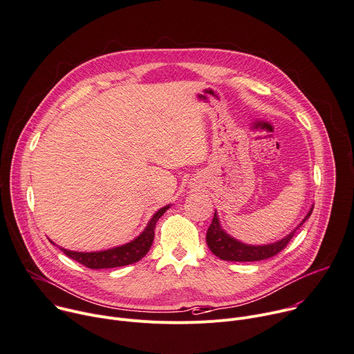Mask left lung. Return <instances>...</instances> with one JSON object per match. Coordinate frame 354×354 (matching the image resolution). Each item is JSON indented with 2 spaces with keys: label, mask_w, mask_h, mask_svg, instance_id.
Returning <instances> with one entry per match:
<instances>
[{
  "label": "left lung",
  "mask_w": 354,
  "mask_h": 354,
  "mask_svg": "<svg viewBox=\"0 0 354 354\" xmlns=\"http://www.w3.org/2000/svg\"><path fill=\"white\" fill-rule=\"evenodd\" d=\"M313 207H310V210L308 212V214L305 216V218L299 223V226L289 233L286 237H283L282 240H278L275 243L271 244H266V245H250V244H244L239 240H236L234 237L229 236L226 232H224L220 226V221L217 217V213L214 212L212 224L207 229L206 233V243L210 248V251L218 257L220 260L224 261H261V260H267L271 259V257L277 255L281 250H283L286 247V244L289 243L295 234V232L302 226V224L308 220V217L312 214Z\"/></svg>",
  "instance_id": "8db88e82"
}]
</instances>
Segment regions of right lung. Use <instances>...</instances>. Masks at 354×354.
<instances>
[{
    "mask_svg": "<svg viewBox=\"0 0 354 354\" xmlns=\"http://www.w3.org/2000/svg\"><path fill=\"white\" fill-rule=\"evenodd\" d=\"M171 205L164 206L162 209H159L149 223L147 224V227L144 232L134 239L133 241L109 248L104 251H94V252H79V251H71L66 248H60L63 252H65L69 259L76 260L77 263L83 264L87 268L91 270H102V268H115V267H124V266H130L137 261H140L142 257L149 251L152 241H153V230H155V224L158 218L162 216ZM52 243V241H50Z\"/></svg>",
    "mask_w": 354,
    "mask_h": 354,
    "instance_id": "add662e5",
    "label": "right lung"
}]
</instances>
